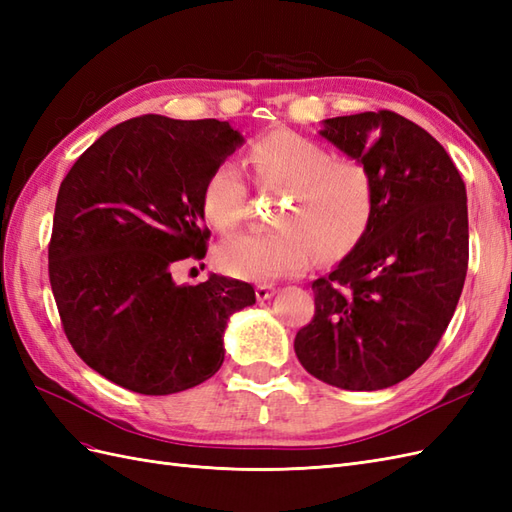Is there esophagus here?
Segmentation results:
<instances>
[{
  "label": "esophagus",
  "mask_w": 512,
  "mask_h": 512,
  "mask_svg": "<svg viewBox=\"0 0 512 512\" xmlns=\"http://www.w3.org/2000/svg\"><path fill=\"white\" fill-rule=\"evenodd\" d=\"M275 294V288L273 286H267V284H260L256 286V299L258 301H269Z\"/></svg>",
  "instance_id": "34e87169"
}]
</instances>
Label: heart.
<instances>
[{"label": "heart", "mask_w": 512, "mask_h": 512, "mask_svg": "<svg viewBox=\"0 0 512 512\" xmlns=\"http://www.w3.org/2000/svg\"><path fill=\"white\" fill-rule=\"evenodd\" d=\"M260 188L286 192L277 209L275 232H241L218 247V267L239 280L271 282L297 275L314 260L337 258L359 243L374 211V179L354 158L277 130L250 147ZM247 188L237 164L220 162L205 179L200 207L209 226L228 232L241 222Z\"/></svg>", "instance_id": "b5f03b06"}]
</instances>
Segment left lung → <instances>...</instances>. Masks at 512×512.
<instances>
[{"label":"left lung","mask_w":512,"mask_h":512,"mask_svg":"<svg viewBox=\"0 0 512 512\" xmlns=\"http://www.w3.org/2000/svg\"><path fill=\"white\" fill-rule=\"evenodd\" d=\"M320 136L367 166L374 211L350 254L312 284L316 314L294 352L337 389H389L429 359L455 314L468 271L466 185L436 138L397 113L324 119Z\"/></svg>","instance_id":"left-lung-1"}]
</instances>
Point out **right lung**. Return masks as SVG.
<instances>
[{"label":"right lung","instance_id":"1","mask_svg":"<svg viewBox=\"0 0 512 512\" xmlns=\"http://www.w3.org/2000/svg\"><path fill=\"white\" fill-rule=\"evenodd\" d=\"M245 143L228 121L134 117L104 132L59 185L49 277L68 342L123 389L170 395L224 363L228 318L254 288L211 273L179 286L175 262L205 258L200 194Z\"/></svg>","mask_w":512,"mask_h":512}]
</instances>
